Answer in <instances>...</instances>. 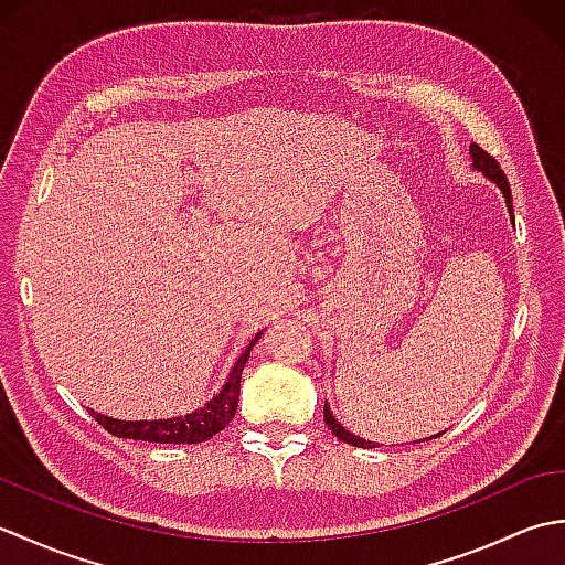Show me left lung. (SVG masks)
<instances>
[{
	"label": "left lung",
	"mask_w": 565,
	"mask_h": 565,
	"mask_svg": "<svg viewBox=\"0 0 565 565\" xmlns=\"http://www.w3.org/2000/svg\"><path fill=\"white\" fill-rule=\"evenodd\" d=\"M468 152H471V160H473V170L476 172H481L488 182H493L500 191H502V196H505V203H508V211H510V218L514 221V213H512V189H510V182H508V177H505V172L500 170V164L495 162V158L493 154H488L483 148H478L476 142H471V148H468ZM322 413H326V425L332 429V435L334 437H340L342 441H347V444H352V447H359V449H374L376 447V441H366V439H362V437H356V435H352L350 429H344L338 419H334V415H332V411H330V405L326 403V407H322ZM441 435V431H439ZM439 435H435V437H439ZM431 439V437H429ZM419 441V439H417Z\"/></svg>",
	"instance_id": "8db88e82"
}]
</instances>
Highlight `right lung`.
Returning <instances> with one entry per match:
<instances>
[{
    "mask_svg": "<svg viewBox=\"0 0 565 565\" xmlns=\"http://www.w3.org/2000/svg\"><path fill=\"white\" fill-rule=\"evenodd\" d=\"M259 338L262 332H257L247 344V350L237 356V362L231 369V376H227V381L223 383V388L215 393L209 403L196 407V411L179 417H170V419H136V423H130V419H116L94 411H89V415H94V419H97L104 429H109L114 437L158 441V444L206 441L231 425V419L235 417L237 398H239V379H243V369L247 364L252 347L257 344Z\"/></svg>",
    "mask_w": 565,
    "mask_h": 565,
    "instance_id": "add662e5",
    "label": "right lung"
}]
</instances>
